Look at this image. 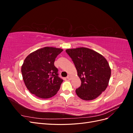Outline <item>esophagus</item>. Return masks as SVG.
I'll return each instance as SVG.
<instances>
[{
  "label": "esophagus",
  "instance_id": "1",
  "mask_svg": "<svg viewBox=\"0 0 133 133\" xmlns=\"http://www.w3.org/2000/svg\"><path fill=\"white\" fill-rule=\"evenodd\" d=\"M66 78H67L68 79H69V80H70V79H71V76H70V75H68L67 76V77H66Z\"/></svg>",
  "mask_w": 133,
  "mask_h": 133
}]
</instances>
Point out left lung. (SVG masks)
<instances>
[{
    "label": "left lung",
    "mask_w": 133,
    "mask_h": 133,
    "mask_svg": "<svg viewBox=\"0 0 133 133\" xmlns=\"http://www.w3.org/2000/svg\"><path fill=\"white\" fill-rule=\"evenodd\" d=\"M73 62L81 80V85L75 92L80 98L94 99L105 91L111 75L106 59L101 54L87 48L66 50Z\"/></svg>",
    "instance_id": "obj_1"
}]
</instances>
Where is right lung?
<instances>
[{
	"label": "right lung",
	"mask_w": 133,
	"mask_h": 133,
	"mask_svg": "<svg viewBox=\"0 0 133 133\" xmlns=\"http://www.w3.org/2000/svg\"><path fill=\"white\" fill-rule=\"evenodd\" d=\"M63 50L60 48L44 47L25 58L22 73L27 89L31 94L42 99L51 98L57 94L63 80L59 77L54 62Z\"/></svg>",
	"instance_id": "1"
}]
</instances>
